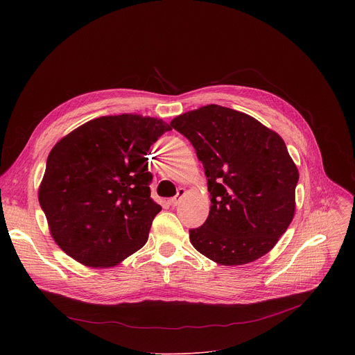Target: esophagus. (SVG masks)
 I'll return each instance as SVG.
<instances>
[{
    "instance_id": "34e87169",
    "label": "esophagus",
    "mask_w": 355,
    "mask_h": 355,
    "mask_svg": "<svg viewBox=\"0 0 355 355\" xmlns=\"http://www.w3.org/2000/svg\"><path fill=\"white\" fill-rule=\"evenodd\" d=\"M185 193H187L185 188H180V189H178V192H177V195L168 200V202H170V205H171V207H177V205L180 204V200L185 196Z\"/></svg>"
}]
</instances>
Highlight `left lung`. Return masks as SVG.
<instances>
[{"mask_svg": "<svg viewBox=\"0 0 355 355\" xmlns=\"http://www.w3.org/2000/svg\"><path fill=\"white\" fill-rule=\"evenodd\" d=\"M193 146L211 193L207 222L192 245L220 266L256 261L274 248L295 215L296 164L282 137L252 116L220 105L170 123Z\"/></svg>", "mask_w": 355, "mask_h": 355, "instance_id": "obj_1", "label": "left lung"}]
</instances>
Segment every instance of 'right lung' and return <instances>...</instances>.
I'll return each instance as SVG.
<instances>
[{
	"label": "right lung",
	"instance_id": "obj_1",
	"mask_svg": "<svg viewBox=\"0 0 355 355\" xmlns=\"http://www.w3.org/2000/svg\"><path fill=\"white\" fill-rule=\"evenodd\" d=\"M170 125L137 114L85 122L50 150L39 204L67 256L91 268L118 266L148 237L162 207L150 198V146Z\"/></svg>",
	"mask_w": 355,
	"mask_h": 355
}]
</instances>
